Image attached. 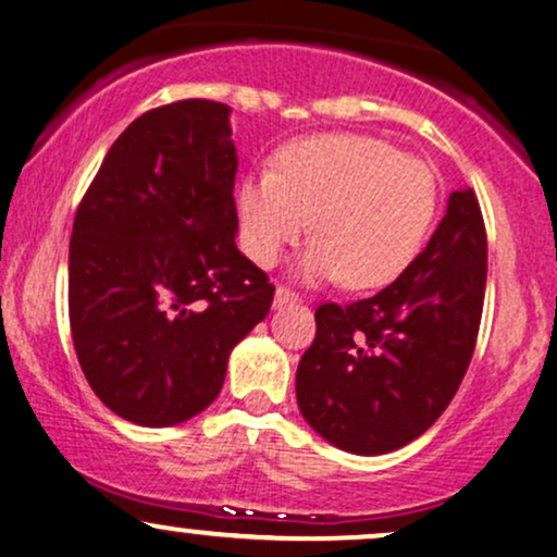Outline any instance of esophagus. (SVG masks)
<instances>
[{
    "label": "esophagus",
    "mask_w": 557,
    "mask_h": 557,
    "mask_svg": "<svg viewBox=\"0 0 557 557\" xmlns=\"http://www.w3.org/2000/svg\"><path fill=\"white\" fill-rule=\"evenodd\" d=\"M297 302H299V294L284 289V286H278L276 294H273V307H276V310H281V307L297 305Z\"/></svg>",
    "instance_id": "obj_1"
}]
</instances>
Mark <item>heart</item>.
<instances>
[{"instance_id": "b5f03b06", "label": "heart", "mask_w": 557, "mask_h": 557, "mask_svg": "<svg viewBox=\"0 0 557 557\" xmlns=\"http://www.w3.org/2000/svg\"><path fill=\"white\" fill-rule=\"evenodd\" d=\"M242 245L273 265L310 226L294 273L342 278L351 289L394 281L420 252L437 208L428 163L372 135L338 133L281 148L273 172L250 174L237 193Z\"/></svg>"}]
</instances>
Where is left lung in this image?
Segmentation results:
<instances>
[{
	"label": "left lung",
	"instance_id": "left-lung-1",
	"mask_svg": "<svg viewBox=\"0 0 557 557\" xmlns=\"http://www.w3.org/2000/svg\"><path fill=\"white\" fill-rule=\"evenodd\" d=\"M485 284V224L472 187H461L394 284L315 310V342L297 368L307 424L357 456L388 454L420 437L467 375Z\"/></svg>",
	"mask_w": 557,
	"mask_h": 557
}]
</instances>
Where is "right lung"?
Masks as SVG:
<instances>
[{
  "label": "right lung",
  "mask_w": 557,
  "mask_h": 557,
  "mask_svg": "<svg viewBox=\"0 0 557 557\" xmlns=\"http://www.w3.org/2000/svg\"><path fill=\"white\" fill-rule=\"evenodd\" d=\"M226 103L187 98L129 124L75 213L70 329L94 394L172 428L211 407L273 286L239 252Z\"/></svg>",
  "instance_id": "1"
}]
</instances>
